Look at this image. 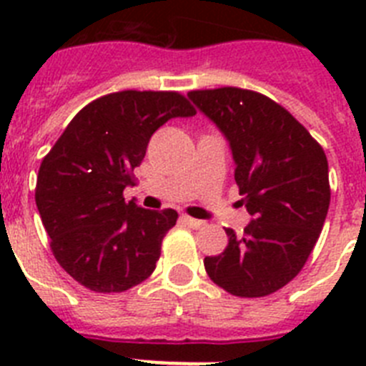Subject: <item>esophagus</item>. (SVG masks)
I'll list each match as a JSON object with an SVG mask.
<instances>
[{
    "mask_svg": "<svg viewBox=\"0 0 366 366\" xmlns=\"http://www.w3.org/2000/svg\"><path fill=\"white\" fill-rule=\"evenodd\" d=\"M181 222L185 223V225H189V227H192V229H199L203 225L202 219L190 218V216H181Z\"/></svg>",
    "mask_w": 366,
    "mask_h": 366,
    "instance_id": "34e87169",
    "label": "esophagus"
}]
</instances>
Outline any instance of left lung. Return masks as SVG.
Masks as SVG:
<instances>
[{"label": "left lung", "instance_id": "obj_1", "mask_svg": "<svg viewBox=\"0 0 366 366\" xmlns=\"http://www.w3.org/2000/svg\"><path fill=\"white\" fill-rule=\"evenodd\" d=\"M189 97L227 137L234 181L253 219L216 257L207 274L244 299L266 297L292 282L315 247L330 207L322 147L292 113L242 87L196 89Z\"/></svg>", "mask_w": 366, "mask_h": 366}]
</instances>
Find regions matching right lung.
I'll use <instances>...</instances> for the list:
<instances>
[{"mask_svg":"<svg viewBox=\"0 0 366 366\" xmlns=\"http://www.w3.org/2000/svg\"><path fill=\"white\" fill-rule=\"evenodd\" d=\"M192 115L177 92L109 93L84 106L44 157L34 192L41 223L56 262L84 287L121 293L154 273L177 212L148 211L122 192L154 132Z\"/></svg>","mask_w":366,"mask_h":366,"instance_id":"add662e5","label":"right lung"}]
</instances>
